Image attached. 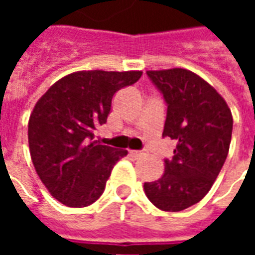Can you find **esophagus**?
Masks as SVG:
<instances>
[{"instance_id": "esophagus-1", "label": "esophagus", "mask_w": 255, "mask_h": 255, "mask_svg": "<svg viewBox=\"0 0 255 255\" xmlns=\"http://www.w3.org/2000/svg\"><path fill=\"white\" fill-rule=\"evenodd\" d=\"M131 154H132L133 157H136V158H140V157H146L147 153H146L144 150H139V151H131Z\"/></svg>"}]
</instances>
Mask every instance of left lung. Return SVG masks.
Listing matches in <instances>:
<instances>
[{
	"instance_id": "obj_1",
	"label": "left lung",
	"mask_w": 255,
	"mask_h": 255,
	"mask_svg": "<svg viewBox=\"0 0 255 255\" xmlns=\"http://www.w3.org/2000/svg\"><path fill=\"white\" fill-rule=\"evenodd\" d=\"M166 104L162 138L176 142L165 173L144 183L150 202L165 212H180L202 199L219 176L230 150L232 115L224 98L191 71H147Z\"/></svg>"
}]
</instances>
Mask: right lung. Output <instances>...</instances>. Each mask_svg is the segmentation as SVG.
Listing matches in <instances>:
<instances>
[{"mask_svg":"<svg viewBox=\"0 0 255 255\" xmlns=\"http://www.w3.org/2000/svg\"><path fill=\"white\" fill-rule=\"evenodd\" d=\"M140 71H80L60 79L36 102L28 144L38 176L57 201L71 208L94 203L126 150L91 142L119 90L136 83Z\"/></svg>","mask_w":255,"mask_h":255,"instance_id":"1","label":"right lung"}]
</instances>
